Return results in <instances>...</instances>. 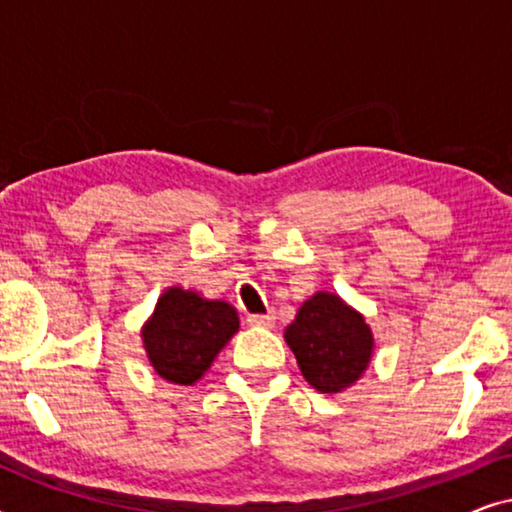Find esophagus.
<instances>
[{
    "label": "esophagus",
    "mask_w": 512,
    "mask_h": 512,
    "mask_svg": "<svg viewBox=\"0 0 512 512\" xmlns=\"http://www.w3.org/2000/svg\"><path fill=\"white\" fill-rule=\"evenodd\" d=\"M249 324H251V326H263V328H272V326H275V312H265V314H249Z\"/></svg>",
    "instance_id": "esophagus-1"
}]
</instances>
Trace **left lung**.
Masks as SVG:
<instances>
[{"label": "left lung", "mask_w": 512, "mask_h": 512, "mask_svg": "<svg viewBox=\"0 0 512 512\" xmlns=\"http://www.w3.org/2000/svg\"><path fill=\"white\" fill-rule=\"evenodd\" d=\"M284 338L300 373L324 394L359 380L373 352V335L361 314L324 291L300 307Z\"/></svg>", "instance_id": "8db88e82"}]
</instances>
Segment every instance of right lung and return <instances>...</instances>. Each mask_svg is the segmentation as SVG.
I'll use <instances>...</instances> for the list:
<instances>
[{"label": "right lung", "mask_w": 512, "mask_h": 512, "mask_svg": "<svg viewBox=\"0 0 512 512\" xmlns=\"http://www.w3.org/2000/svg\"><path fill=\"white\" fill-rule=\"evenodd\" d=\"M237 328L240 319L226 300H205L172 286L160 296L142 335L151 366L160 377L193 384Z\"/></svg>", "instance_id": "1"}]
</instances>
